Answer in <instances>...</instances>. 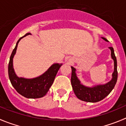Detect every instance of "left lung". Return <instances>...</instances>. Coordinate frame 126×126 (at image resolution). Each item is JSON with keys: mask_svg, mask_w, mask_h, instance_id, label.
<instances>
[{"mask_svg": "<svg viewBox=\"0 0 126 126\" xmlns=\"http://www.w3.org/2000/svg\"><path fill=\"white\" fill-rule=\"evenodd\" d=\"M102 38L108 42L106 38L104 37H102ZM109 48L111 50V58L114 60V72L112 75L111 80L106 84H99L93 87H88L83 85L76 76V69L71 66V85L75 95L80 100L89 103L100 101L105 98L114 88L117 79V60L113 48L109 47Z\"/></svg>", "mask_w": 126, "mask_h": 126, "instance_id": "obj_1", "label": "left lung"}]
</instances>
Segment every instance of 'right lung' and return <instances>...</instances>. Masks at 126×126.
I'll return each mask as SVG.
<instances>
[{"label":"right lung","mask_w":126,"mask_h":126,"mask_svg":"<svg viewBox=\"0 0 126 126\" xmlns=\"http://www.w3.org/2000/svg\"><path fill=\"white\" fill-rule=\"evenodd\" d=\"M29 35H31V33H27L18 40L12 53L8 67L9 77L12 85L20 94L27 98H40L43 97L48 91L62 64L55 63L52 64L44 73L35 78L27 79L18 77L13 67V58L16 53L18 42L22 38Z\"/></svg>","instance_id":"obj_1"}]
</instances>
